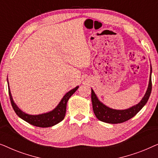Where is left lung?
I'll use <instances>...</instances> for the list:
<instances>
[{"label": "left lung", "mask_w": 158, "mask_h": 158, "mask_svg": "<svg viewBox=\"0 0 158 158\" xmlns=\"http://www.w3.org/2000/svg\"><path fill=\"white\" fill-rule=\"evenodd\" d=\"M152 91V66L150 64V74L148 87L143 98L137 104L129 109L118 110L109 108L99 101L98 97L91 88V101L93 109L95 115L98 120L109 124H118L127 122L134 117L148 102Z\"/></svg>", "instance_id": "left-lung-1"}]
</instances>
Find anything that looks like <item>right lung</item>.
<instances>
[{
    "instance_id": "obj_1",
    "label": "right lung",
    "mask_w": 158,
    "mask_h": 158,
    "mask_svg": "<svg viewBox=\"0 0 158 158\" xmlns=\"http://www.w3.org/2000/svg\"><path fill=\"white\" fill-rule=\"evenodd\" d=\"M8 86V94H9L10 103H11L12 107L14 109L16 114L25 122L29 123V124L33 125V126L39 127H49L56 125L58 123L62 122L64 119V116L66 113V107L67 103L69 98L72 96V95L77 90L79 86H76L75 88L70 90L63 96L60 102L55 109L52 111L47 112V113L36 114V115H31V114H28L19 109L16 103H15L14 99H13L11 93L9 88V83L7 78Z\"/></svg>"
}]
</instances>
